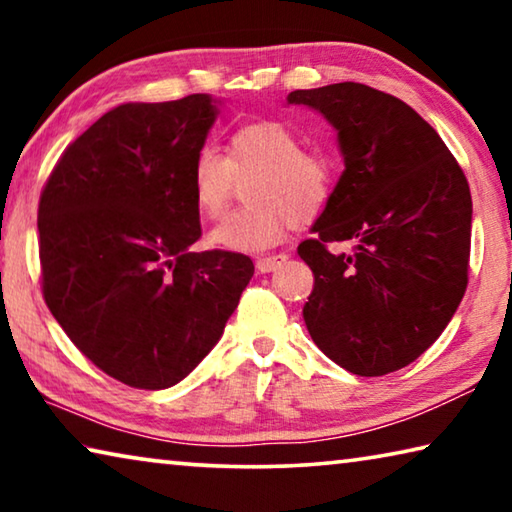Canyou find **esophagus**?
<instances>
[{"instance_id": "1", "label": "esophagus", "mask_w": 512, "mask_h": 512, "mask_svg": "<svg viewBox=\"0 0 512 512\" xmlns=\"http://www.w3.org/2000/svg\"><path fill=\"white\" fill-rule=\"evenodd\" d=\"M284 262H287V255H271V257H259L255 266L259 273H271L277 266H282Z\"/></svg>"}]
</instances>
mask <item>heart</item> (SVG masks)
<instances>
[{
    "instance_id": "b5f03b06",
    "label": "heart",
    "mask_w": 512,
    "mask_h": 512,
    "mask_svg": "<svg viewBox=\"0 0 512 512\" xmlns=\"http://www.w3.org/2000/svg\"><path fill=\"white\" fill-rule=\"evenodd\" d=\"M248 207L230 214L207 235V244L257 255L287 237L293 223L311 221L334 194V164L325 153L305 151V140L280 121H253L228 137L225 155L214 146L196 153L189 185L196 210L219 219L239 180H249Z\"/></svg>"
}]
</instances>
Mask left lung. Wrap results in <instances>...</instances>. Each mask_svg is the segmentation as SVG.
Instances as JSON below:
<instances>
[{"label": "left lung", "mask_w": 512, "mask_h": 512, "mask_svg": "<svg viewBox=\"0 0 512 512\" xmlns=\"http://www.w3.org/2000/svg\"><path fill=\"white\" fill-rule=\"evenodd\" d=\"M287 101L336 128L345 164L314 237L298 246L314 271L305 325L352 375H388L418 359L461 305L470 185L440 135L393 94L334 83ZM334 240H354L355 250L334 256Z\"/></svg>", "instance_id": "1"}]
</instances>
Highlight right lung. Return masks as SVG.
Wrapping results in <instances>:
<instances>
[{
  "label": "right lung",
  "instance_id": "1",
  "mask_svg": "<svg viewBox=\"0 0 512 512\" xmlns=\"http://www.w3.org/2000/svg\"><path fill=\"white\" fill-rule=\"evenodd\" d=\"M210 94L121 103L67 146L40 194L42 296L72 343L121 384L162 391L219 343L255 273L201 237L189 171Z\"/></svg>",
  "mask_w": 512,
  "mask_h": 512
}]
</instances>
